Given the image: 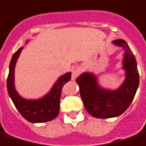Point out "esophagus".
Instances as JSON below:
<instances>
[{"label": "esophagus", "instance_id": "esophagus-1", "mask_svg": "<svg viewBox=\"0 0 146 146\" xmlns=\"http://www.w3.org/2000/svg\"><path fill=\"white\" fill-rule=\"evenodd\" d=\"M79 72H80V70H79V68H78V67L73 68V72H72V77H71L72 81H74V80L77 78V77L78 76V74H79Z\"/></svg>", "mask_w": 146, "mask_h": 146}]
</instances>
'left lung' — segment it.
I'll return each mask as SVG.
<instances>
[{"label": "left lung", "instance_id": "obj_1", "mask_svg": "<svg viewBox=\"0 0 146 146\" xmlns=\"http://www.w3.org/2000/svg\"><path fill=\"white\" fill-rule=\"evenodd\" d=\"M112 43L124 50L122 69L125 79L116 90L102 87L97 75L84 72L76 79L81 98L87 112L97 118H110L122 114L130 106L139 86V73L133 53L125 40Z\"/></svg>", "mask_w": 146, "mask_h": 146}]
</instances>
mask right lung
<instances>
[{"instance_id": "right-lung-1", "label": "right lung", "mask_w": 146, "mask_h": 146, "mask_svg": "<svg viewBox=\"0 0 146 146\" xmlns=\"http://www.w3.org/2000/svg\"><path fill=\"white\" fill-rule=\"evenodd\" d=\"M29 40L25 41V44ZM24 47H20L12 57L9 64V73L7 79V90L17 110L24 118L32 123H42L56 118L60 110L61 89L70 81L71 72L65 73L57 78L47 94L38 99L22 98L15 87V66Z\"/></svg>"}]
</instances>
